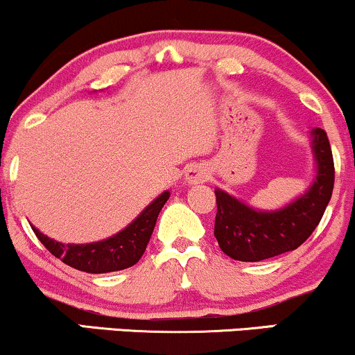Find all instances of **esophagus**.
<instances>
[{
  "label": "esophagus",
  "mask_w": 355,
  "mask_h": 355,
  "mask_svg": "<svg viewBox=\"0 0 355 355\" xmlns=\"http://www.w3.org/2000/svg\"><path fill=\"white\" fill-rule=\"evenodd\" d=\"M210 172L207 170V166L203 165H191L185 172V182L189 185H197V183H203L209 178Z\"/></svg>",
  "instance_id": "esophagus-1"
}]
</instances>
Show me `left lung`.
I'll list each match as a JSON object with an SVG mask.
<instances>
[{"instance_id": "8db88e82", "label": "left lung", "mask_w": 355, "mask_h": 355, "mask_svg": "<svg viewBox=\"0 0 355 355\" xmlns=\"http://www.w3.org/2000/svg\"><path fill=\"white\" fill-rule=\"evenodd\" d=\"M312 152L317 173L304 195L279 210H255L217 189L215 239L223 254L242 262H260L295 250L311 237L334 190V158L327 133L313 128Z\"/></svg>"}]
</instances>
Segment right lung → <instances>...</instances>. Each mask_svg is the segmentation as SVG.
I'll use <instances>...</instances> for the list:
<instances>
[{
  "instance_id": "add662e5",
  "label": "right lung",
  "mask_w": 355,
  "mask_h": 355,
  "mask_svg": "<svg viewBox=\"0 0 355 355\" xmlns=\"http://www.w3.org/2000/svg\"><path fill=\"white\" fill-rule=\"evenodd\" d=\"M170 191H164L141 211L138 217L118 232L113 237L92 243H61L56 242L38 229L31 227L40 242L51 252L56 259L76 270L88 274H107V272L123 270L135 266L144 255L148 240L152 237L155 223L162 207L168 200Z\"/></svg>"
}]
</instances>
